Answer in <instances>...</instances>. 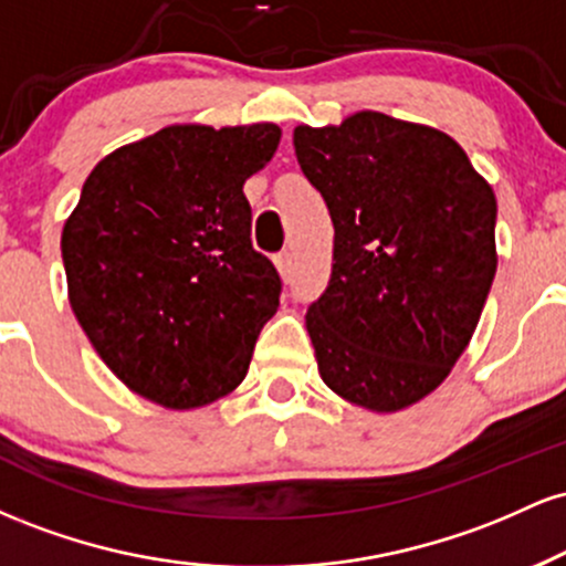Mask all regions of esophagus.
<instances>
[{"mask_svg": "<svg viewBox=\"0 0 566 566\" xmlns=\"http://www.w3.org/2000/svg\"><path fill=\"white\" fill-rule=\"evenodd\" d=\"M276 269H279V274H282L284 282H290V276H292V252H287V250L279 252Z\"/></svg>", "mask_w": 566, "mask_h": 566, "instance_id": "obj_1", "label": "esophagus"}]
</instances>
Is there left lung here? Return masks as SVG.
Instances as JSON below:
<instances>
[{
    "mask_svg": "<svg viewBox=\"0 0 566 566\" xmlns=\"http://www.w3.org/2000/svg\"><path fill=\"white\" fill-rule=\"evenodd\" d=\"M295 157L333 218V276L305 314L327 388L369 412L437 391L497 271L495 191L450 135L380 112L297 125Z\"/></svg>",
    "mask_w": 566,
    "mask_h": 566,
    "instance_id": "obj_1",
    "label": "left lung"
}]
</instances>
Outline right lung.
<instances>
[{"label": "right lung", "instance_id": "obj_1", "mask_svg": "<svg viewBox=\"0 0 566 566\" xmlns=\"http://www.w3.org/2000/svg\"><path fill=\"white\" fill-rule=\"evenodd\" d=\"M282 129L170 125L103 157L63 223L69 303L106 367L167 409L229 396L282 282L252 250L244 180Z\"/></svg>", "mask_w": 566, "mask_h": 566}]
</instances>
